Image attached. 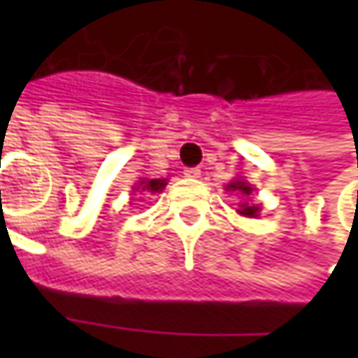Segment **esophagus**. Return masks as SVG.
<instances>
[{
    "instance_id": "1",
    "label": "esophagus",
    "mask_w": 358,
    "mask_h": 358,
    "mask_svg": "<svg viewBox=\"0 0 358 358\" xmlns=\"http://www.w3.org/2000/svg\"><path fill=\"white\" fill-rule=\"evenodd\" d=\"M183 175L189 177V179H197V177L201 175V169L199 167H187L185 171H183Z\"/></svg>"
}]
</instances>
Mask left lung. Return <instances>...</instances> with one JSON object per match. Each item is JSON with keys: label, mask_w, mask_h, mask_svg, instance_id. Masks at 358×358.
<instances>
[{"label": "left lung", "mask_w": 358, "mask_h": 358, "mask_svg": "<svg viewBox=\"0 0 358 358\" xmlns=\"http://www.w3.org/2000/svg\"><path fill=\"white\" fill-rule=\"evenodd\" d=\"M229 189H233V191H235V189H239V191H243L245 195H249V193L253 191L251 187L247 185V183H243V181H235V183H231V185H229ZM239 213L247 215V217H257V213H259V207H255V205L253 207H249V205H243V209H241Z\"/></svg>", "instance_id": "obj_1"}]
</instances>
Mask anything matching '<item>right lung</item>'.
Here are the masks:
<instances>
[{"instance_id": "right-lung-1", "label": "right lung", "mask_w": 358, "mask_h": 358, "mask_svg": "<svg viewBox=\"0 0 358 358\" xmlns=\"http://www.w3.org/2000/svg\"><path fill=\"white\" fill-rule=\"evenodd\" d=\"M167 185L165 179H151V181H141V189L149 191V193H159L163 187Z\"/></svg>"}]
</instances>
